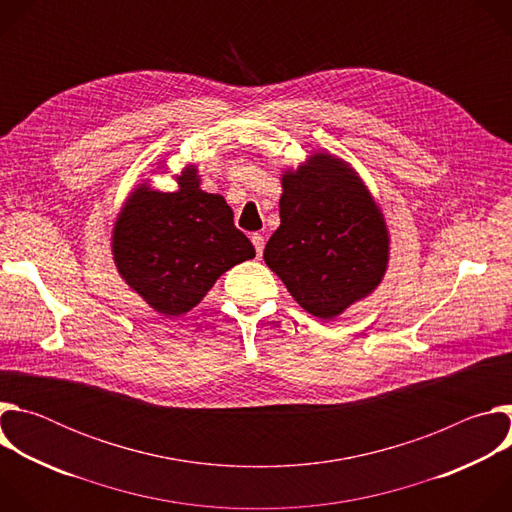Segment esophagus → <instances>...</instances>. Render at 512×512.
<instances>
[{
	"instance_id": "1",
	"label": "esophagus",
	"mask_w": 512,
	"mask_h": 512,
	"mask_svg": "<svg viewBox=\"0 0 512 512\" xmlns=\"http://www.w3.org/2000/svg\"><path fill=\"white\" fill-rule=\"evenodd\" d=\"M251 241H253V245H255L257 257H261V255H263V247H265V239H263V235H261V233H253Z\"/></svg>"
}]
</instances>
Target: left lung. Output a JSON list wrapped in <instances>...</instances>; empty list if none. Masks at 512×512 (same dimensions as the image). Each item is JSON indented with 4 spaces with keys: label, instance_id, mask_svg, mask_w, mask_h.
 Returning <instances> with one entry per match:
<instances>
[{
    "label": "left lung",
    "instance_id": "left-lung-1",
    "mask_svg": "<svg viewBox=\"0 0 512 512\" xmlns=\"http://www.w3.org/2000/svg\"><path fill=\"white\" fill-rule=\"evenodd\" d=\"M281 188V225L263 259L308 314L334 320L385 277V216L354 168L328 152L285 170Z\"/></svg>",
    "mask_w": 512,
    "mask_h": 512
}]
</instances>
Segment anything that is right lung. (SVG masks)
<instances>
[{
    "label": "right lung",
    "mask_w": 512,
    "mask_h": 512,
    "mask_svg": "<svg viewBox=\"0 0 512 512\" xmlns=\"http://www.w3.org/2000/svg\"><path fill=\"white\" fill-rule=\"evenodd\" d=\"M176 182V192L139 184L111 237L121 279L164 316L190 312L225 271L255 257L227 200L200 188L196 166H186Z\"/></svg>",
    "instance_id": "add662e5"
}]
</instances>
